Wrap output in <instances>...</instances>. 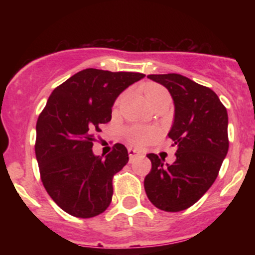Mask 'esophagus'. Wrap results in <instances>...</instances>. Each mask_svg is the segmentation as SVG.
<instances>
[{
	"label": "esophagus",
	"mask_w": 255,
	"mask_h": 255,
	"mask_svg": "<svg viewBox=\"0 0 255 255\" xmlns=\"http://www.w3.org/2000/svg\"><path fill=\"white\" fill-rule=\"evenodd\" d=\"M128 154H129V159L133 160L134 158H136V157L140 156V152L136 151V150H134V148L130 147V148H128Z\"/></svg>",
	"instance_id": "34e87169"
}]
</instances>
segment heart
<instances>
[{
    "instance_id": "obj_1",
    "label": "heart",
    "mask_w": 255,
    "mask_h": 255,
    "mask_svg": "<svg viewBox=\"0 0 255 255\" xmlns=\"http://www.w3.org/2000/svg\"><path fill=\"white\" fill-rule=\"evenodd\" d=\"M144 91L148 103H152V102L156 101L157 98H159L160 96L168 93L164 87H162L160 85L157 84H147L144 87ZM127 135L130 142H133V144L135 145H141L146 141H150L153 137H156L157 130L146 127H131L128 129Z\"/></svg>"
}]
</instances>
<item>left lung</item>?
<instances>
[{
  "instance_id": "obj_1",
  "label": "left lung",
  "mask_w": 255,
  "mask_h": 255,
  "mask_svg": "<svg viewBox=\"0 0 255 255\" xmlns=\"http://www.w3.org/2000/svg\"><path fill=\"white\" fill-rule=\"evenodd\" d=\"M147 78L166 87L174 101V124L168 136L177 151L172 164L147 154L152 169L145 177V192L157 209L178 212L197 203L218 176L229 148L228 113L211 89L183 75Z\"/></svg>"
}]
</instances>
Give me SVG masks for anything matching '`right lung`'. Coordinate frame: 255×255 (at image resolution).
<instances>
[{"instance_id":"right-lung-1","label":"right lung","mask_w":255,"mask_h":255,"mask_svg":"<svg viewBox=\"0 0 255 255\" xmlns=\"http://www.w3.org/2000/svg\"><path fill=\"white\" fill-rule=\"evenodd\" d=\"M144 77L87 68L52 91L38 118L34 151L44 188L64 212L91 218L110 205L114 175L129 157L122 144L104 159L95 156V135L111 120L120 93Z\"/></svg>"}]
</instances>
